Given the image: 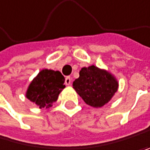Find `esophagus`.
I'll use <instances>...</instances> for the list:
<instances>
[{
    "label": "esophagus",
    "mask_w": 150,
    "mask_h": 150,
    "mask_svg": "<svg viewBox=\"0 0 150 150\" xmlns=\"http://www.w3.org/2000/svg\"><path fill=\"white\" fill-rule=\"evenodd\" d=\"M65 83L67 85H70V83H71V78H70L69 76H67L66 78H65Z\"/></svg>",
    "instance_id": "obj_1"
}]
</instances>
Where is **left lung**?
<instances>
[{
  "mask_svg": "<svg viewBox=\"0 0 150 150\" xmlns=\"http://www.w3.org/2000/svg\"><path fill=\"white\" fill-rule=\"evenodd\" d=\"M118 81L108 71L90 66L82 68L73 88L91 107L100 108L107 104L118 90Z\"/></svg>",
  "mask_w": 150,
  "mask_h": 150,
  "instance_id": "left-lung-1",
  "label": "left lung"
}]
</instances>
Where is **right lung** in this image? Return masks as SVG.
<instances>
[{
  "instance_id": "right-lung-1",
  "label": "right lung",
  "mask_w": 150,
  "mask_h": 150,
  "mask_svg": "<svg viewBox=\"0 0 150 150\" xmlns=\"http://www.w3.org/2000/svg\"><path fill=\"white\" fill-rule=\"evenodd\" d=\"M65 78L59 71L42 69L29 84L26 96L40 108H50L64 88Z\"/></svg>"
}]
</instances>
